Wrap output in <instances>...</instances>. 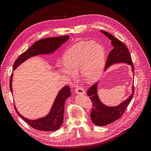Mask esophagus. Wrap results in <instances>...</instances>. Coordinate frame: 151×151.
<instances>
[{"mask_svg": "<svg viewBox=\"0 0 151 151\" xmlns=\"http://www.w3.org/2000/svg\"><path fill=\"white\" fill-rule=\"evenodd\" d=\"M75 92L76 94H85V90L81 86H77L75 88Z\"/></svg>", "mask_w": 151, "mask_h": 151, "instance_id": "1", "label": "esophagus"}]
</instances>
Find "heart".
<instances>
[{
  "label": "heart",
  "instance_id": "obj_1",
  "mask_svg": "<svg viewBox=\"0 0 151 151\" xmlns=\"http://www.w3.org/2000/svg\"><path fill=\"white\" fill-rule=\"evenodd\" d=\"M105 59L103 47L93 42H83L71 47L64 53L63 64L58 65V71L71 80L75 73L80 72L82 78L93 82L101 76Z\"/></svg>",
  "mask_w": 151,
  "mask_h": 151
}]
</instances>
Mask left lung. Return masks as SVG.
Returning <instances> with one entry per match:
<instances>
[{
	"mask_svg": "<svg viewBox=\"0 0 151 151\" xmlns=\"http://www.w3.org/2000/svg\"><path fill=\"white\" fill-rule=\"evenodd\" d=\"M100 31L111 40V44L114 47L108 55L107 61L106 62L105 70H106L111 65L115 63H126L131 65L132 72H134V68L133 66L131 56L126 45L108 32L103 30ZM98 84V82L94 83L89 88L87 91V94L90 96L93 105L90 116L94 124L99 126H104L119 119L123 114L133 97L134 88L133 85L132 88V93L126 100L117 106L112 107L105 106L100 101L97 91Z\"/></svg>",
	"mask_w": 151,
	"mask_h": 151,
	"instance_id": "obj_1",
	"label": "left lung"
}]
</instances>
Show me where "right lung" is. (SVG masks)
Segmentation results:
<instances>
[{
  "instance_id": "add662e5",
  "label": "right lung",
  "mask_w": 151,
  "mask_h": 151,
  "mask_svg": "<svg viewBox=\"0 0 151 151\" xmlns=\"http://www.w3.org/2000/svg\"><path fill=\"white\" fill-rule=\"evenodd\" d=\"M68 39L69 36L66 35L58 37L46 38L35 42L29 50L22 53L19 58L15 60L14 64V70H15L24 61L30 57L38 55L50 54L54 52ZM12 78L13 73L11 75L10 79V89L12 93ZM70 96L71 91L70 86H64L60 91L56 97L49 114L45 117L36 120H32L24 118L18 112L15 106L14 107L18 115L32 127L42 131H55L58 129L63 123L65 102L66 99Z\"/></svg>"
}]
</instances>
